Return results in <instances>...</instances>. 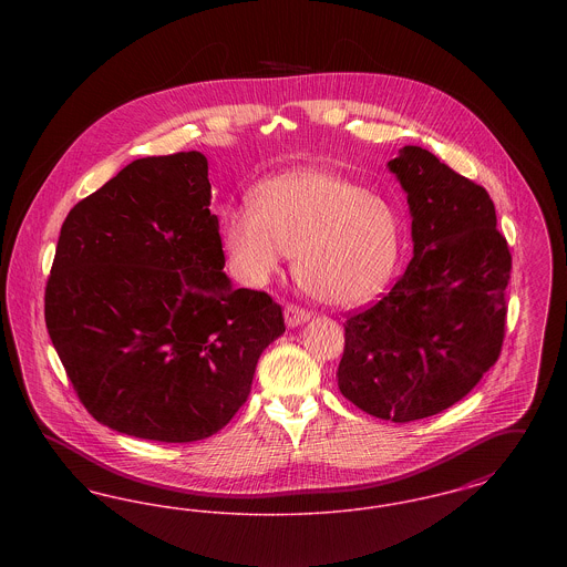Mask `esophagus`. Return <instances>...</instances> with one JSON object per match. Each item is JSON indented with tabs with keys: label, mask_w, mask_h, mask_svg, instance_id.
I'll return each instance as SVG.
<instances>
[{
	"label": "esophagus",
	"mask_w": 567,
	"mask_h": 567,
	"mask_svg": "<svg viewBox=\"0 0 567 567\" xmlns=\"http://www.w3.org/2000/svg\"><path fill=\"white\" fill-rule=\"evenodd\" d=\"M285 321L289 327L308 323L310 321V312L306 308H299L296 303H287L285 306Z\"/></svg>",
	"instance_id": "1"
}]
</instances>
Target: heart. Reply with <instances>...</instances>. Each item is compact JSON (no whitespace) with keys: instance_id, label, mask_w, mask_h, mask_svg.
Listing matches in <instances>:
<instances>
[{"instance_id":"1","label":"heart","mask_w":567,"mask_h":567,"mask_svg":"<svg viewBox=\"0 0 567 567\" xmlns=\"http://www.w3.org/2000/svg\"><path fill=\"white\" fill-rule=\"evenodd\" d=\"M220 238L229 270L246 287H266L296 252L303 285L338 308L377 297L404 250L395 206L324 169L271 178L255 193L252 208L223 215Z\"/></svg>"}]
</instances>
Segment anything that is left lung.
Returning a JSON list of instances; mask_svg holds the SVG:
<instances>
[{
	"instance_id": "1",
	"label": "left lung",
	"mask_w": 567,
	"mask_h": 567,
	"mask_svg": "<svg viewBox=\"0 0 567 567\" xmlns=\"http://www.w3.org/2000/svg\"><path fill=\"white\" fill-rule=\"evenodd\" d=\"M408 197L414 257L389 296L344 323L340 393L408 423L463 400L495 365L513 257L495 206L421 146L386 163Z\"/></svg>"
}]
</instances>
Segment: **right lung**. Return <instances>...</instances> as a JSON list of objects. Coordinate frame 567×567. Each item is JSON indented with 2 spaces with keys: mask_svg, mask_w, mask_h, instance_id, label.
Wrapping results in <instances>:
<instances>
[{
  "mask_svg": "<svg viewBox=\"0 0 567 567\" xmlns=\"http://www.w3.org/2000/svg\"><path fill=\"white\" fill-rule=\"evenodd\" d=\"M208 159L144 157L63 220L44 319L89 414L114 432L195 442L223 430L285 333L264 291L234 289Z\"/></svg>",
  "mask_w": 567,
  "mask_h": 567,
  "instance_id": "1",
  "label": "right lung"
}]
</instances>
